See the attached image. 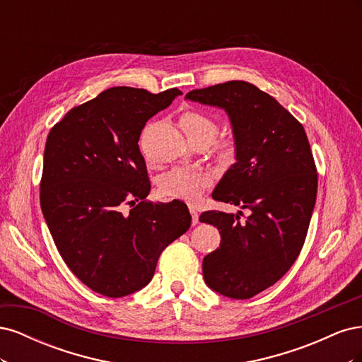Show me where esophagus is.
<instances>
[{"label": "esophagus", "instance_id": "1", "mask_svg": "<svg viewBox=\"0 0 362 362\" xmlns=\"http://www.w3.org/2000/svg\"><path fill=\"white\" fill-rule=\"evenodd\" d=\"M190 208V214H192V223L193 225H198V222H199V214H198V210H196V208L192 205V206H189Z\"/></svg>", "mask_w": 362, "mask_h": 362}]
</instances>
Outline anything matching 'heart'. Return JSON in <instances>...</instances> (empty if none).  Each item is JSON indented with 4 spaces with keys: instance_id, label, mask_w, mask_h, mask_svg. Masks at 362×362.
<instances>
[{
    "instance_id": "b5f03b06",
    "label": "heart",
    "mask_w": 362,
    "mask_h": 362,
    "mask_svg": "<svg viewBox=\"0 0 362 362\" xmlns=\"http://www.w3.org/2000/svg\"><path fill=\"white\" fill-rule=\"evenodd\" d=\"M180 125L189 140L204 139L208 144L217 136L218 124L211 116L199 110H185L180 116ZM216 157L222 163H231L237 156V144L233 139H222L216 145ZM210 184V177L204 170L194 168H173L158 181V190L164 198L196 201Z\"/></svg>"
}]
</instances>
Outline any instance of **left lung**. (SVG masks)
<instances>
[{
	"instance_id": "left-lung-1",
	"label": "left lung",
	"mask_w": 362,
	"mask_h": 362,
	"mask_svg": "<svg viewBox=\"0 0 362 362\" xmlns=\"http://www.w3.org/2000/svg\"><path fill=\"white\" fill-rule=\"evenodd\" d=\"M190 101L225 108L237 144L233 164L213 199L250 210H210L221 246L202 262L206 286L231 299H249L279 281L298 259L315 205L317 169L302 124L275 98L247 81L194 89Z\"/></svg>"
}]
</instances>
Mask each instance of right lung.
Listing matches in <instances>:
<instances>
[{
    "label": "right lung",
    "instance_id": "obj_1",
    "mask_svg": "<svg viewBox=\"0 0 362 362\" xmlns=\"http://www.w3.org/2000/svg\"><path fill=\"white\" fill-rule=\"evenodd\" d=\"M178 95L177 87L160 93L112 87L71 108L48 134L43 217L71 272L107 298L144 288L164 247L190 228L184 202L146 201L151 182L139 148L148 119ZM122 204L135 206L124 215Z\"/></svg>",
    "mask_w": 362,
    "mask_h": 362
}]
</instances>
